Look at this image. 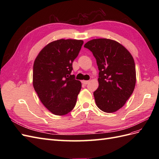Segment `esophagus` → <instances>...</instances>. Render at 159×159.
Masks as SVG:
<instances>
[{
	"label": "esophagus",
	"mask_w": 159,
	"mask_h": 159,
	"mask_svg": "<svg viewBox=\"0 0 159 159\" xmlns=\"http://www.w3.org/2000/svg\"><path fill=\"white\" fill-rule=\"evenodd\" d=\"M89 82V81H86V80H83V81H82V83H83L84 84H85V85L88 84Z\"/></svg>",
	"instance_id": "obj_1"
}]
</instances>
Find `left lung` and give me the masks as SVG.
<instances>
[{
	"instance_id": "8db88e82",
	"label": "left lung",
	"mask_w": 159,
	"mask_h": 159,
	"mask_svg": "<svg viewBox=\"0 0 159 159\" xmlns=\"http://www.w3.org/2000/svg\"><path fill=\"white\" fill-rule=\"evenodd\" d=\"M92 52L99 72V87L93 92L95 103L105 113H113L125 104L136 84L132 55L118 42L98 38L85 43Z\"/></svg>"
}]
</instances>
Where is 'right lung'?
Here are the masks:
<instances>
[{
  "mask_svg": "<svg viewBox=\"0 0 159 159\" xmlns=\"http://www.w3.org/2000/svg\"><path fill=\"white\" fill-rule=\"evenodd\" d=\"M83 44L81 40L53 41L43 48L34 62V88L42 104L56 115L68 113L75 105L81 83L71 72Z\"/></svg>",
  "mask_w": 159,
  "mask_h": 159,
  "instance_id": "1",
  "label": "right lung"
}]
</instances>
